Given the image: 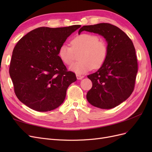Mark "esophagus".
I'll list each match as a JSON object with an SVG mask.
<instances>
[{"label":"esophagus","mask_w":152,"mask_h":152,"mask_svg":"<svg viewBox=\"0 0 152 152\" xmlns=\"http://www.w3.org/2000/svg\"><path fill=\"white\" fill-rule=\"evenodd\" d=\"M76 77H77V79H79V80H80V79H82V78L84 77V76H82V75H79V74H76Z\"/></svg>","instance_id":"obj_1"}]
</instances>
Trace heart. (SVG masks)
<instances>
[{
    "label": "heart",
    "mask_w": 152,
    "mask_h": 152,
    "mask_svg": "<svg viewBox=\"0 0 152 152\" xmlns=\"http://www.w3.org/2000/svg\"><path fill=\"white\" fill-rule=\"evenodd\" d=\"M99 37L91 34H81L70 41V46L63 44L58 50L61 61L69 65L75 59V53L81 51L77 61L70 66V70L77 74H84L93 69H98L104 63L108 56L107 44Z\"/></svg>",
    "instance_id": "1"
}]
</instances>
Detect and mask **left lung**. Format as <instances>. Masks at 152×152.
Wrapping results in <instances>:
<instances>
[{
  "instance_id": "obj_1",
  "label": "left lung",
  "mask_w": 152,
  "mask_h": 152,
  "mask_svg": "<svg viewBox=\"0 0 152 152\" xmlns=\"http://www.w3.org/2000/svg\"><path fill=\"white\" fill-rule=\"evenodd\" d=\"M84 30L103 36L108 49L103 65L87 75L93 86L87 92V99L96 107L113 108L126 100L134 91L137 72L134 46L125 32L110 23L85 25L79 34Z\"/></svg>"
}]
</instances>
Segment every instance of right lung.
<instances>
[{
    "label": "right lung",
    "instance_id": "obj_1",
    "mask_svg": "<svg viewBox=\"0 0 152 152\" xmlns=\"http://www.w3.org/2000/svg\"><path fill=\"white\" fill-rule=\"evenodd\" d=\"M80 25L39 27L18 41L13 49L10 75L17 98L38 112L60 106L68 86L77 80L58 57L60 45Z\"/></svg>",
    "mask_w": 152,
    "mask_h": 152
}]
</instances>
